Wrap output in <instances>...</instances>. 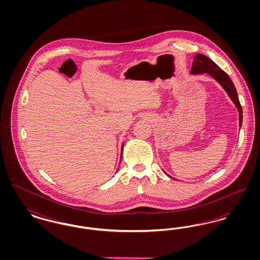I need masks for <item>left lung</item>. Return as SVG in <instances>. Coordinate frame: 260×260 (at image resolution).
<instances>
[{
    "label": "left lung",
    "mask_w": 260,
    "mask_h": 260,
    "mask_svg": "<svg viewBox=\"0 0 260 260\" xmlns=\"http://www.w3.org/2000/svg\"><path fill=\"white\" fill-rule=\"evenodd\" d=\"M193 60L194 61H193L192 68H191L192 74L208 73L212 78H214L226 90V92L228 93L230 99H232V101L234 102V104L239 111V124L241 127L242 123H243V110H242V106L239 101L238 93H237V90H236V87L232 80L229 78L228 75L223 71L221 68H219V66H217L210 58L204 54H201V53L196 54L194 56Z\"/></svg>",
    "instance_id": "1"
}]
</instances>
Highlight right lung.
Here are the masks:
<instances>
[{
  "label": "right lung",
  "instance_id": "right-lung-1",
  "mask_svg": "<svg viewBox=\"0 0 260 260\" xmlns=\"http://www.w3.org/2000/svg\"><path fill=\"white\" fill-rule=\"evenodd\" d=\"M123 146H124V145H123ZM122 151H123V147H122ZM121 159H122V158H121Z\"/></svg>",
  "mask_w": 260,
  "mask_h": 260
}]
</instances>
